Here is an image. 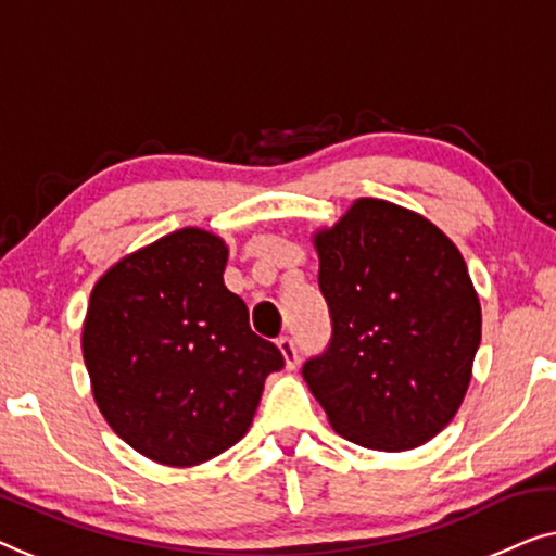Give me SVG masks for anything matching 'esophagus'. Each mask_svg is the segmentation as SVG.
Returning a JSON list of instances; mask_svg holds the SVG:
<instances>
[{
    "mask_svg": "<svg viewBox=\"0 0 556 556\" xmlns=\"http://www.w3.org/2000/svg\"><path fill=\"white\" fill-rule=\"evenodd\" d=\"M278 349H280V353H283L286 368H295V366H298V349H295L293 338L280 336V338H278Z\"/></svg>",
    "mask_w": 556,
    "mask_h": 556,
    "instance_id": "esophagus-1",
    "label": "esophagus"
}]
</instances>
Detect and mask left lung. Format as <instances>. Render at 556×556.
<instances>
[{
    "mask_svg": "<svg viewBox=\"0 0 556 556\" xmlns=\"http://www.w3.org/2000/svg\"><path fill=\"white\" fill-rule=\"evenodd\" d=\"M333 336L303 378L343 439L378 452L426 444L452 421L481 343L458 248L431 220L361 198L313 236Z\"/></svg>",
    "mask_w": 556,
    "mask_h": 556,
    "instance_id": "obj_1",
    "label": "left lung"
}]
</instances>
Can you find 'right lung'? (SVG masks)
Returning a JSON list of instances; mask_svg holds the SVG:
<instances>
[{"instance_id":"obj_1","label":"right lung","mask_w":556,"mask_h":556,"mask_svg":"<svg viewBox=\"0 0 556 556\" xmlns=\"http://www.w3.org/2000/svg\"><path fill=\"white\" fill-rule=\"evenodd\" d=\"M228 245L182 228L112 265L94 283L83 356L94 404L125 444L195 466L238 444L283 353L248 324L223 283Z\"/></svg>"}]
</instances>
